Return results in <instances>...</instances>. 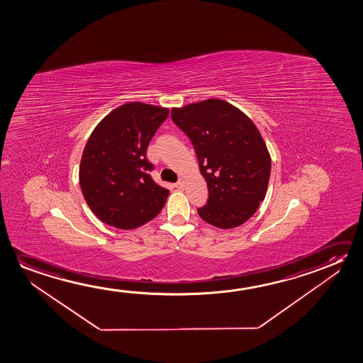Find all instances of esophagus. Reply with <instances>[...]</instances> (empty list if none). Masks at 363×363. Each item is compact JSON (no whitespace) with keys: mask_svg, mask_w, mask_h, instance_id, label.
<instances>
[{"mask_svg":"<svg viewBox=\"0 0 363 363\" xmlns=\"http://www.w3.org/2000/svg\"><path fill=\"white\" fill-rule=\"evenodd\" d=\"M184 185H185V178H183V177H180V178H179L178 183H177V184H175V186H177V188H178V189H183V188H184Z\"/></svg>","mask_w":363,"mask_h":363,"instance_id":"esophagus-1","label":"esophagus"}]
</instances>
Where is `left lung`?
Returning a JSON list of instances; mask_svg holds the SVG:
<instances>
[{
	"label": "left lung",
	"mask_w": 363,
	"mask_h": 363,
	"mask_svg": "<svg viewBox=\"0 0 363 363\" xmlns=\"http://www.w3.org/2000/svg\"><path fill=\"white\" fill-rule=\"evenodd\" d=\"M172 118L190 138L207 183L208 203L198 208L199 217L222 230L247 222L265 199L271 173L259 128L218 98L174 107Z\"/></svg>",
	"instance_id": "left-lung-1"
}]
</instances>
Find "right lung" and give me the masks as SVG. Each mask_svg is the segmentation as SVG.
Returning a JSON list of instances; mask_svg holds the SVG:
<instances>
[{"mask_svg": "<svg viewBox=\"0 0 363 363\" xmlns=\"http://www.w3.org/2000/svg\"><path fill=\"white\" fill-rule=\"evenodd\" d=\"M169 108L130 102L94 127L82 154L79 183L88 207L106 225L133 230L162 211L169 190L150 177L146 150Z\"/></svg>", "mask_w": 363, "mask_h": 363, "instance_id": "obj_1", "label": "right lung"}]
</instances>
